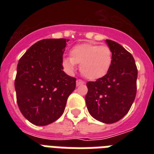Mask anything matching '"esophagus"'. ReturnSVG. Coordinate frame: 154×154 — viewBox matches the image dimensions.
I'll use <instances>...</instances> for the list:
<instances>
[{
	"label": "esophagus",
	"mask_w": 154,
	"mask_h": 154,
	"mask_svg": "<svg viewBox=\"0 0 154 154\" xmlns=\"http://www.w3.org/2000/svg\"><path fill=\"white\" fill-rule=\"evenodd\" d=\"M76 83H77V86L78 87V86H81V85H83L84 82L83 81L80 80V79H77V82H76Z\"/></svg>",
	"instance_id": "1"
}]
</instances>
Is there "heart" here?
<instances>
[{
    "label": "heart",
    "mask_w": 154,
    "mask_h": 154,
    "mask_svg": "<svg viewBox=\"0 0 154 154\" xmlns=\"http://www.w3.org/2000/svg\"><path fill=\"white\" fill-rule=\"evenodd\" d=\"M112 60V51L108 46L86 43L74 46L70 50V57L63 58V66L72 73L75 71V64H80L82 75L93 81L107 74Z\"/></svg>",
    "instance_id": "heart-1"
}]
</instances>
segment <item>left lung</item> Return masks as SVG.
Instances as JSON below:
<instances>
[{
	"label": "left lung",
	"mask_w": 154,
	"mask_h": 154,
	"mask_svg": "<svg viewBox=\"0 0 154 154\" xmlns=\"http://www.w3.org/2000/svg\"><path fill=\"white\" fill-rule=\"evenodd\" d=\"M113 60L104 77L87 83L86 104L91 116L112 124L129 112L137 91L138 69L132 54L115 41L106 39Z\"/></svg>",
	"instance_id": "obj_1"
}]
</instances>
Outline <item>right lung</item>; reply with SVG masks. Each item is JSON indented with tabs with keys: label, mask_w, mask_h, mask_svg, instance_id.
I'll return each mask as SVG.
<instances>
[{
	"label": "right lung",
	"mask_w": 154,
	"mask_h": 154,
	"mask_svg": "<svg viewBox=\"0 0 154 154\" xmlns=\"http://www.w3.org/2000/svg\"><path fill=\"white\" fill-rule=\"evenodd\" d=\"M65 38H45L33 44L20 57L15 80L22 115L35 125H47L60 117L76 78L64 72Z\"/></svg>",
	"instance_id": "add662e5"
}]
</instances>
